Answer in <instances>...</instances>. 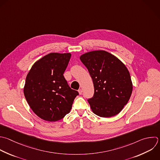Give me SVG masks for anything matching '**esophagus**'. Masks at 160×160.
<instances>
[{
  "instance_id": "esophagus-1",
  "label": "esophagus",
  "mask_w": 160,
  "mask_h": 160,
  "mask_svg": "<svg viewBox=\"0 0 160 160\" xmlns=\"http://www.w3.org/2000/svg\"><path fill=\"white\" fill-rule=\"evenodd\" d=\"M78 92H79V94H80V95H81V94H82V89H79L78 90Z\"/></svg>"
}]
</instances>
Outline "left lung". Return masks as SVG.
<instances>
[{"label":"left lung","mask_w":160,"mask_h":160,"mask_svg":"<svg viewBox=\"0 0 160 160\" xmlns=\"http://www.w3.org/2000/svg\"><path fill=\"white\" fill-rule=\"evenodd\" d=\"M80 59L93 81L94 93L88 99L92 112L103 118L118 114L128 103L132 91L127 68L116 57L104 51L87 52Z\"/></svg>","instance_id":"8db88e82"}]
</instances>
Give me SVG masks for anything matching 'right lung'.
<instances>
[{"mask_svg":"<svg viewBox=\"0 0 160 160\" xmlns=\"http://www.w3.org/2000/svg\"><path fill=\"white\" fill-rule=\"evenodd\" d=\"M71 56L70 53H50L36 62L27 75L25 98L34 112L44 120L63 118L79 95L63 75Z\"/></svg>","mask_w":160,"mask_h":160,"instance_id":"1","label":"right lung"}]
</instances>
